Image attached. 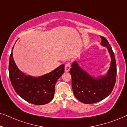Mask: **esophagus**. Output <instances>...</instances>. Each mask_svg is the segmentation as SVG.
I'll list each match as a JSON object with an SVG mask.
<instances>
[{"instance_id": "obj_1", "label": "esophagus", "mask_w": 127, "mask_h": 127, "mask_svg": "<svg viewBox=\"0 0 127 127\" xmlns=\"http://www.w3.org/2000/svg\"><path fill=\"white\" fill-rule=\"evenodd\" d=\"M70 62H67L66 64H65V72H69V70H70Z\"/></svg>"}]
</instances>
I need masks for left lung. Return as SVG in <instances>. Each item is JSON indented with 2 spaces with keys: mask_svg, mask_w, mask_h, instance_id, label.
Instances as JSON below:
<instances>
[{
  "mask_svg": "<svg viewBox=\"0 0 127 127\" xmlns=\"http://www.w3.org/2000/svg\"><path fill=\"white\" fill-rule=\"evenodd\" d=\"M100 44L107 48L111 57L110 66L105 76L95 78L88 74L74 61L70 69L72 87L74 96L79 101L86 104L94 103L103 100L110 95L116 80L117 68L114 54L108 41L100 36Z\"/></svg>",
  "mask_w": 127,
  "mask_h": 127,
  "instance_id": "obj_1",
  "label": "left lung"
}]
</instances>
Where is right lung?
<instances>
[{"mask_svg": "<svg viewBox=\"0 0 127 127\" xmlns=\"http://www.w3.org/2000/svg\"><path fill=\"white\" fill-rule=\"evenodd\" d=\"M64 65H60L52 72L40 77L26 75L17 67L11 52L8 73L12 86L19 96L31 103L43 105L53 99L55 83L64 73Z\"/></svg>", "mask_w": 127, "mask_h": 127, "instance_id": "right-lung-1", "label": "right lung"}]
</instances>
